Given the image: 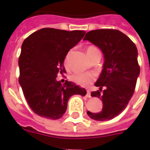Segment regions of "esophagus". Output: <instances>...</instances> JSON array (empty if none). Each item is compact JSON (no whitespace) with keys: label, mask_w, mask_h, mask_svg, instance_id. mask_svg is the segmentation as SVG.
<instances>
[{"label":"esophagus","mask_w":150,"mask_h":150,"mask_svg":"<svg viewBox=\"0 0 150 150\" xmlns=\"http://www.w3.org/2000/svg\"><path fill=\"white\" fill-rule=\"evenodd\" d=\"M86 96L87 97H91V93H90V91H89V89H87L86 90Z\"/></svg>","instance_id":"esophagus-1"}]
</instances>
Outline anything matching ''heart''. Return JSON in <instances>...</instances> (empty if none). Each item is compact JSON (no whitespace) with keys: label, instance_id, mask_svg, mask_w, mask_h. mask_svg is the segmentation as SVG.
<instances>
[{"label":"heart","instance_id":"b5f03b06","mask_svg":"<svg viewBox=\"0 0 150 150\" xmlns=\"http://www.w3.org/2000/svg\"><path fill=\"white\" fill-rule=\"evenodd\" d=\"M88 56L91 57L94 54L100 53L97 47L94 46H89L86 49ZM68 57L65 58V64H67ZM96 75L93 72H76L71 76V79L74 82L80 85V86H88L95 79Z\"/></svg>","mask_w":150,"mask_h":150}]
</instances>
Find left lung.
Wrapping results in <instances>:
<instances>
[{"label": "left lung", "mask_w": 150, "mask_h": 150, "mask_svg": "<svg viewBox=\"0 0 150 150\" xmlns=\"http://www.w3.org/2000/svg\"><path fill=\"white\" fill-rule=\"evenodd\" d=\"M84 40L97 46L105 62L95 86L100 89L92 96L102 99L103 109L98 113L87 111L95 121H108L125 109L135 93L140 67L136 46L125 34L117 29H96L88 32Z\"/></svg>", "instance_id": "1"}]
</instances>
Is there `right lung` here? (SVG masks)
<instances>
[{"instance_id": "1", "label": "right lung", "mask_w": 150, "mask_h": 150, "mask_svg": "<svg viewBox=\"0 0 150 150\" xmlns=\"http://www.w3.org/2000/svg\"><path fill=\"white\" fill-rule=\"evenodd\" d=\"M86 32L43 28L24 40L18 58L19 78L25 98L33 111L40 117L57 120L65 113L68 101L75 94L85 96L86 90L56 78L66 73L64 61Z\"/></svg>"}]
</instances>
